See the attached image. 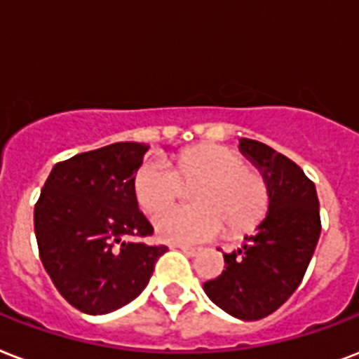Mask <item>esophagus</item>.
Segmentation results:
<instances>
[{"label":"esophagus","mask_w":359,"mask_h":359,"mask_svg":"<svg viewBox=\"0 0 359 359\" xmlns=\"http://www.w3.org/2000/svg\"><path fill=\"white\" fill-rule=\"evenodd\" d=\"M177 249H182L187 257H196L200 252V249H196V247H189V245H177Z\"/></svg>","instance_id":"esophagus-1"}]
</instances>
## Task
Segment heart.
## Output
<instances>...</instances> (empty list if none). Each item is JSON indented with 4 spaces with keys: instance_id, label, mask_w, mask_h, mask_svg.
Here are the masks:
<instances>
[{
    "instance_id": "heart-1",
    "label": "heart",
    "mask_w": 359,
    "mask_h": 359,
    "mask_svg": "<svg viewBox=\"0 0 359 359\" xmlns=\"http://www.w3.org/2000/svg\"><path fill=\"white\" fill-rule=\"evenodd\" d=\"M199 185L191 194L193 208L165 207L181 192L182 184ZM135 196L142 210L155 215V230L170 243H205L226 226L230 236L255 229L269 205L266 177L247 166L238 151L224 146H196L176 155L174 170L168 163L151 159L135 176Z\"/></svg>"
}]
</instances>
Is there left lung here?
<instances>
[{"mask_svg":"<svg viewBox=\"0 0 359 359\" xmlns=\"http://www.w3.org/2000/svg\"><path fill=\"white\" fill-rule=\"evenodd\" d=\"M240 151L268 182V213L240 249L224 252L226 269L204 283V292L229 315L260 320L304 279L320 238V210L315 183L294 161L251 138H241Z\"/></svg>","mask_w":359,"mask_h":359,"instance_id":"8db88e82","label":"left lung"}]
</instances>
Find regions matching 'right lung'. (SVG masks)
Listing matches in <instances>:
<instances>
[{
	"mask_svg": "<svg viewBox=\"0 0 359 359\" xmlns=\"http://www.w3.org/2000/svg\"><path fill=\"white\" fill-rule=\"evenodd\" d=\"M148 149L116 142L61 161L35 204L41 262L57 292L86 315H107L138 298L168 251L138 241L154 234L135 196Z\"/></svg>",
	"mask_w": 359,
	"mask_h": 359,
	"instance_id": "1",
	"label": "right lung"
}]
</instances>
